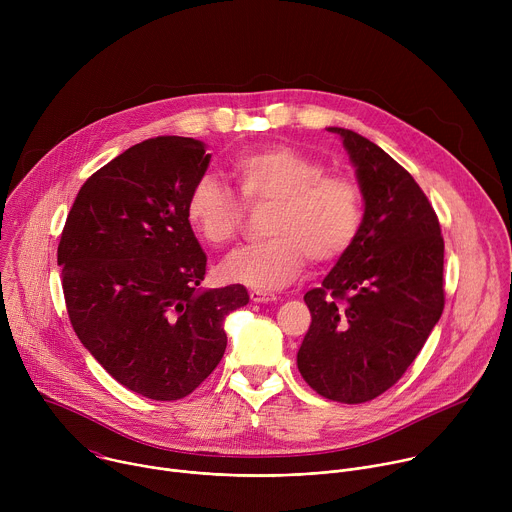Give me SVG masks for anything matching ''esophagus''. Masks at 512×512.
<instances>
[{"mask_svg":"<svg viewBox=\"0 0 512 512\" xmlns=\"http://www.w3.org/2000/svg\"><path fill=\"white\" fill-rule=\"evenodd\" d=\"M249 298H251V302H255V304H271V302H277V296H273V294H263V291H251L249 294Z\"/></svg>","mask_w":512,"mask_h":512,"instance_id":"34e87169","label":"esophagus"}]
</instances>
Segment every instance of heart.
Wrapping results in <instances>:
<instances>
[{"label":"heart","instance_id":"1","mask_svg":"<svg viewBox=\"0 0 512 512\" xmlns=\"http://www.w3.org/2000/svg\"><path fill=\"white\" fill-rule=\"evenodd\" d=\"M229 172L245 206L269 204L261 243L235 251L221 275L255 289H279L294 281L310 259L340 261L364 221V194L346 174H326L322 160L283 143L241 152ZM212 176L198 178L184 204L186 223L208 247H225L241 227L243 206Z\"/></svg>","mask_w":512,"mask_h":512}]
</instances>
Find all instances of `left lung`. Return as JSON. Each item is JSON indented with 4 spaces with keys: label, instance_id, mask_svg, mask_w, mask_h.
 <instances>
[{
    "label": "left lung",
    "instance_id": "obj_1",
    "mask_svg": "<svg viewBox=\"0 0 512 512\" xmlns=\"http://www.w3.org/2000/svg\"><path fill=\"white\" fill-rule=\"evenodd\" d=\"M364 194L352 249L304 296L312 324L298 350L304 381L338 403L391 389L444 312V237L413 176L377 143L344 127Z\"/></svg>",
    "mask_w": 512,
    "mask_h": 512
}]
</instances>
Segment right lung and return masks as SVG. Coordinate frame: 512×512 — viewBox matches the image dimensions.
I'll list each match as a JSON object with an SVG mask.
<instances>
[{
	"label": "right lung",
	"mask_w": 512,
	"mask_h": 512,
	"mask_svg": "<svg viewBox=\"0 0 512 512\" xmlns=\"http://www.w3.org/2000/svg\"><path fill=\"white\" fill-rule=\"evenodd\" d=\"M210 162L192 137L145 139L79 190L58 243L68 318L123 387L154 401L190 395L221 362L241 283L200 289L206 255L184 204Z\"/></svg>",
	"instance_id": "obj_1"
}]
</instances>
